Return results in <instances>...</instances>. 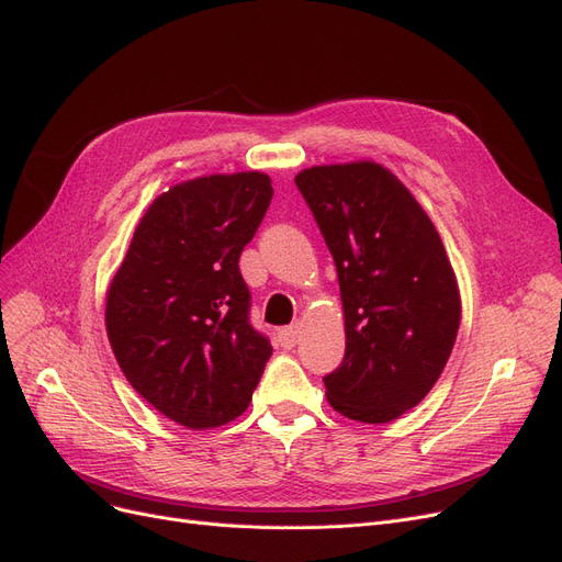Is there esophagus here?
<instances>
[{"label": "esophagus", "instance_id": "obj_1", "mask_svg": "<svg viewBox=\"0 0 562 562\" xmlns=\"http://www.w3.org/2000/svg\"><path fill=\"white\" fill-rule=\"evenodd\" d=\"M301 324L296 322V324H292V326H284V328H280V345L284 347V349H294L299 342H301Z\"/></svg>", "mask_w": 562, "mask_h": 562}]
</instances>
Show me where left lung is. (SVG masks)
Masks as SVG:
<instances>
[{"mask_svg":"<svg viewBox=\"0 0 562 562\" xmlns=\"http://www.w3.org/2000/svg\"><path fill=\"white\" fill-rule=\"evenodd\" d=\"M334 255L345 359L324 378L342 417L389 424L419 405L461 324V294L438 228L382 164L313 166L296 178Z\"/></svg>","mask_w":562,"mask_h":562,"instance_id":"8db88e82","label":"left lung"}]
</instances>
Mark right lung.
<instances>
[{"label":"right lung","mask_w":562,"mask_h":562,"mask_svg":"<svg viewBox=\"0 0 562 562\" xmlns=\"http://www.w3.org/2000/svg\"><path fill=\"white\" fill-rule=\"evenodd\" d=\"M270 199L259 171L171 187L140 217L109 286L106 334L124 378L184 428L240 417L273 355L249 324L238 268Z\"/></svg>","instance_id":"obj_1"}]
</instances>
